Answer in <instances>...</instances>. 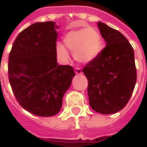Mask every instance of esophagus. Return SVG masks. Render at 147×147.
I'll list each match as a JSON object with an SVG mask.
<instances>
[{
  "instance_id": "34e87169",
  "label": "esophagus",
  "mask_w": 147,
  "mask_h": 147,
  "mask_svg": "<svg viewBox=\"0 0 147 147\" xmlns=\"http://www.w3.org/2000/svg\"><path fill=\"white\" fill-rule=\"evenodd\" d=\"M74 72H75L76 74H82V71L80 68H75L74 69Z\"/></svg>"
}]
</instances>
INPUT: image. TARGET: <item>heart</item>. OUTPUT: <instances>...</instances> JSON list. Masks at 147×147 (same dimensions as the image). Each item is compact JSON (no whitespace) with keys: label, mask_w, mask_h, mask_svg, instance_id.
<instances>
[{"label":"heart","mask_w":147,"mask_h":147,"mask_svg":"<svg viewBox=\"0 0 147 147\" xmlns=\"http://www.w3.org/2000/svg\"><path fill=\"white\" fill-rule=\"evenodd\" d=\"M64 41L65 45L74 51L75 58L82 63L92 61L102 49L101 37L93 28H82L69 32ZM56 51L60 59H68V51L62 44H57Z\"/></svg>","instance_id":"heart-1"}]
</instances>
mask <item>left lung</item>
Returning <instances> with one entry per match:
<instances>
[{"label":"left lung","instance_id":"1","mask_svg":"<svg viewBox=\"0 0 147 147\" xmlns=\"http://www.w3.org/2000/svg\"><path fill=\"white\" fill-rule=\"evenodd\" d=\"M106 46L82 69L88 81L89 105L102 115L121 110L132 96L137 82L134 51L121 32L98 22Z\"/></svg>","mask_w":147,"mask_h":147}]
</instances>
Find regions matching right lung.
Returning a JSON list of instances; mask_svg holds the SVG:
<instances>
[{
	"label": "right lung",
	"instance_id": "right-lung-1",
	"mask_svg": "<svg viewBox=\"0 0 147 147\" xmlns=\"http://www.w3.org/2000/svg\"><path fill=\"white\" fill-rule=\"evenodd\" d=\"M57 28L52 21L32 24L16 37L9 55V81L15 99L37 116L59 113L75 76L72 66L57 64Z\"/></svg>",
	"mask_w": 147,
	"mask_h": 147
}]
</instances>
